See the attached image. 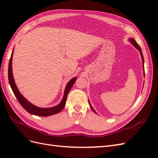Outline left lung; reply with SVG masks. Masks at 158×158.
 <instances>
[{
	"instance_id": "obj_1",
	"label": "left lung",
	"mask_w": 158,
	"mask_h": 158,
	"mask_svg": "<svg viewBox=\"0 0 158 158\" xmlns=\"http://www.w3.org/2000/svg\"><path fill=\"white\" fill-rule=\"evenodd\" d=\"M128 41H130V43L131 44L133 45V46H135L136 48L139 51V52H140V55H141V57H142V66H143V69H144V76H145V73H144V56H143V55H142V50H141V48H140V47L139 46V45H138L137 43H136V41H135V39H133V38H130V39L128 40ZM88 102H89V106H90V107H91V109H92V110H93V111L94 112V113H95L97 114V113L95 112V110L94 109V108L92 107V105H91V103H90V102H89V101L88 100Z\"/></svg>"
}]
</instances>
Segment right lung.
Listing matches in <instances>:
<instances>
[{
	"instance_id": "obj_1",
	"label": "right lung",
	"mask_w": 158,
	"mask_h": 158,
	"mask_svg": "<svg viewBox=\"0 0 158 158\" xmlns=\"http://www.w3.org/2000/svg\"><path fill=\"white\" fill-rule=\"evenodd\" d=\"M13 52H14V49L12 52V55H11L10 61H9V64H8V81L14 95H15L18 101L20 103V105L23 107V108L26 109L28 113L31 114H34V115H37V116H41V117H47V116L52 115V114L59 113L60 111H61L65 106L66 99H67V95L69 91L70 90L72 87L73 86L75 81L76 80V79H77V78L74 77L73 78H72L68 82V84H66L65 89H64L63 98L62 99L60 103L58 105V106L52 107H49V108L38 107L28 102L27 100L23 96V95L20 94V92H19V90L15 84V82H14V79L13 77V74H12V69Z\"/></svg>"
}]
</instances>
